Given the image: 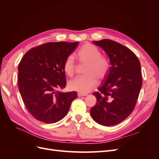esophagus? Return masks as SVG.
<instances>
[{
	"label": "esophagus",
	"instance_id": "esophagus-1",
	"mask_svg": "<svg viewBox=\"0 0 159 159\" xmlns=\"http://www.w3.org/2000/svg\"><path fill=\"white\" fill-rule=\"evenodd\" d=\"M85 95H88V94L87 93H78V97H82V96H85Z\"/></svg>",
	"mask_w": 159,
	"mask_h": 159
}]
</instances>
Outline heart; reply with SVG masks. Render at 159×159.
<instances>
[{"label": "heart", "instance_id": "b5f03b06", "mask_svg": "<svg viewBox=\"0 0 159 159\" xmlns=\"http://www.w3.org/2000/svg\"><path fill=\"white\" fill-rule=\"evenodd\" d=\"M76 58L80 64H85L84 75L77 77L70 81L71 89L81 93L89 92L98 84L99 80L106 78L111 70V62L108 57L102 56L100 50L90 43L81 46L75 54ZM64 71L66 75L72 77L75 72L76 66L73 56H70L66 59Z\"/></svg>", "mask_w": 159, "mask_h": 159}]
</instances>
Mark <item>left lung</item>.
I'll return each instance as SVG.
<instances>
[{
	"instance_id": "1",
	"label": "left lung",
	"mask_w": 159,
	"mask_h": 159,
	"mask_svg": "<svg viewBox=\"0 0 159 159\" xmlns=\"http://www.w3.org/2000/svg\"><path fill=\"white\" fill-rule=\"evenodd\" d=\"M107 53L111 70L106 80L93 94L97 103L90 114L95 122L113 126L124 121L135 107L142 87L141 64L128 48L108 39L93 41Z\"/></svg>"
}]
</instances>
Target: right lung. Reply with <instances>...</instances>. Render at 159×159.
I'll return each mask as SVG.
<instances>
[{
  "label": "right lung",
  "mask_w": 159,
  "mask_h": 159,
  "mask_svg": "<svg viewBox=\"0 0 159 159\" xmlns=\"http://www.w3.org/2000/svg\"><path fill=\"white\" fill-rule=\"evenodd\" d=\"M78 45V42H48L28 50L19 64V91L27 110L38 121H60L78 98L75 91H60L66 85L64 63Z\"/></svg>",
  "instance_id": "right-lung-1"
}]
</instances>
